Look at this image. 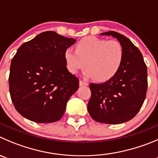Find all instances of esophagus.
<instances>
[{
	"mask_svg": "<svg viewBox=\"0 0 158 158\" xmlns=\"http://www.w3.org/2000/svg\"><path fill=\"white\" fill-rule=\"evenodd\" d=\"M87 85H88V83L86 82H85V81H83V80L79 81V86H87Z\"/></svg>",
	"mask_w": 158,
	"mask_h": 158,
	"instance_id": "34e87169",
	"label": "esophagus"
}]
</instances>
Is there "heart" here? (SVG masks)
<instances>
[{
  "mask_svg": "<svg viewBox=\"0 0 158 158\" xmlns=\"http://www.w3.org/2000/svg\"><path fill=\"white\" fill-rule=\"evenodd\" d=\"M68 70L76 74L86 65L84 76L107 82L117 75L124 60V49L117 40L87 36L76 44V51L68 48L64 54Z\"/></svg>",
  "mask_w": 158,
  "mask_h": 158,
  "instance_id": "heart-1",
  "label": "heart"
}]
</instances>
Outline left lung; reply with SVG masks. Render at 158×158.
<instances>
[{
  "label": "left lung",
  "instance_id": "obj_1",
  "mask_svg": "<svg viewBox=\"0 0 158 158\" xmlns=\"http://www.w3.org/2000/svg\"><path fill=\"white\" fill-rule=\"evenodd\" d=\"M124 49V60L114 78L101 84L90 83L88 111L101 123L120 124L133 118L139 112L147 90V68L140 51L124 35L109 31Z\"/></svg>",
  "mask_w": 158,
  "mask_h": 158
}]
</instances>
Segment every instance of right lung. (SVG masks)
Here are the masks:
<instances>
[{
	"mask_svg": "<svg viewBox=\"0 0 158 158\" xmlns=\"http://www.w3.org/2000/svg\"><path fill=\"white\" fill-rule=\"evenodd\" d=\"M76 40L54 31L22 44L11 62L9 92L19 114L36 123L61 119L79 81L69 72L64 54Z\"/></svg>",
	"mask_w": 158,
	"mask_h": 158,
	"instance_id": "right-lung-1",
	"label": "right lung"
}]
</instances>
